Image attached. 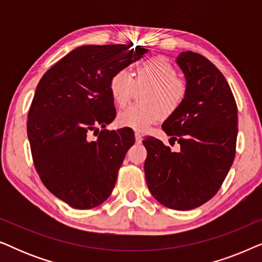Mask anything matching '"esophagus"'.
Instances as JSON below:
<instances>
[{
	"mask_svg": "<svg viewBox=\"0 0 262 262\" xmlns=\"http://www.w3.org/2000/svg\"><path fill=\"white\" fill-rule=\"evenodd\" d=\"M135 137H136V143H142V135L139 134V132H136L135 134Z\"/></svg>",
	"mask_w": 262,
	"mask_h": 262,
	"instance_id": "1",
	"label": "esophagus"
}]
</instances>
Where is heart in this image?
Instances as JSON below:
<instances>
[{
  "label": "heart",
  "instance_id": "heart-1",
  "mask_svg": "<svg viewBox=\"0 0 262 262\" xmlns=\"http://www.w3.org/2000/svg\"><path fill=\"white\" fill-rule=\"evenodd\" d=\"M145 89L143 103L125 107L118 113L120 126L145 130L163 116H170L180 108L187 94L186 82L178 77V70L164 58H151L138 63L135 78L126 70H120L111 80V91L118 106H124L134 96L136 89Z\"/></svg>",
  "mask_w": 262,
  "mask_h": 262
}]
</instances>
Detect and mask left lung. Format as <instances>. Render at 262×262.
<instances>
[{
    "mask_svg": "<svg viewBox=\"0 0 262 262\" xmlns=\"http://www.w3.org/2000/svg\"><path fill=\"white\" fill-rule=\"evenodd\" d=\"M177 63L185 74L187 94L162 128L180 150L171 151L148 136L143 141L148 151L144 173L157 202L185 211L209 202L228 175L236 152L237 106L223 74L205 57L184 51Z\"/></svg>",
    "mask_w": 262,
    "mask_h": 262,
    "instance_id": "obj_1",
    "label": "left lung"
}]
</instances>
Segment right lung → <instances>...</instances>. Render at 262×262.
Instances as JSON below:
<instances>
[{
	"mask_svg": "<svg viewBox=\"0 0 262 262\" xmlns=\"http://www.w3.org/2000/svg\"><path fill=\"white\" fill-rule=\"evenodd\" d=\"M146 52L142 46L83 45L39 81L27 120L34 167L45 187L74 209L99 206L113 191L135 135L128 127L105 128L117 114L111 80Z\"/></svg>",
	"mask_w": 262,
	"mask_h": 262,
	"instance_id": "1",
	"label": "right lung"
}]
</instances>
